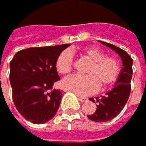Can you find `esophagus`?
<instances>
[{"label": "esophagus", "instance_id": "esophagus-1", "mask_svg": "<svg viewBox=\"0 0 146 146\" xmlns=\"http://www.w3.org/2000/svg\"><path fill=\"white\" fill-rule=\"evenodd\" d=\"M78 100L80 101H81V102H86V101H87L88 99L87 98H86V97H81V96H79Z\"/></svg>", "mask_w": 146, "mask_h": 146}]
</instances>
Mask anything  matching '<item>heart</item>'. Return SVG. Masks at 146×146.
Returning a JSON list of instances; mask_svg holds the SVG:
<instances>
[{
    "label": "heart",
    "instance_id": "b5f03b06",
    "mask_svg": "<svg viewBox=\"0 0 146 146\" xmlns=\"http://www.w3.org/2000/svg\"><path fill=\"white\" fill-rule=\"evenodd\" d=\"M80 54L90 62L86 70L87 76H72L65 79L62 87L78 96H88L96 91L100 86L106 88L116 82L120 74L119 60L113 56H106L97 46L84 47ZM73 67V56L70 51H62L56 59V68L58 73L69 75Z\"/></svg>",
    "mask_w": 146,
    "mask_h": 146
}]
</instances>
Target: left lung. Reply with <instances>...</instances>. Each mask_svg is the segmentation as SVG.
Masks as SVG:
<instances>
[{
    "label": "left lung",
    "mask_w": 146,
    "mask_h": 146,
    "mask_svg": "<svg viewBox=\"0 0 146 146\" xmlns=\"http://www.w3.org/2000/svg\"><path fill=\"white\" fill-rule=\"evenodd\" d=\"M100 41L118 53L123 64L120 76L113 89L108 91L105 96L96 97V100L90 98V100H92L94 103L96 102V104H97V108L94 114L87 115V117L90 120L96 122H106L117 116L125 107L129 99L131 90L130 80L133 74V60L125 50L107 42L101 40Z\"/></svg>",
    "instance_id": "1"
}]
</instances>
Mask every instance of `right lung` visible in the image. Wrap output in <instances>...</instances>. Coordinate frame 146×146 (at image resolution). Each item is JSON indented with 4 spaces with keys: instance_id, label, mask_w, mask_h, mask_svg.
I'll return each mask as SVG.
<instances>
[{
    "instance_id": "1",
    "label": "right lung",
    "mask_w": 146,
    "mask_h": 146,
    "mask_svg": "<svg viewBox=\"0 0 146 146\" xmlns=\"http://www.w3.org/2000/svg\"><path fill=\"white\" fill-rule=\"evenodd\" d=\"M70 45L31 47L16 52L10 62L12 99L19 113L33 124H43L57 112L62 93L53 89L60 80L56 61Z\"/></svg>"
}]
</instances>
